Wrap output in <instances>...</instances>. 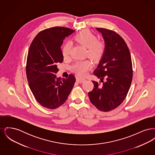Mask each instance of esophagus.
<instances>
[{
  "label": "esophagus",
  "instance_id": "obj_1",
  "mask_svg": "<svg viewBox=\"0 0 155 155\" xmlns=\"http://www.w3.org/2000/svg\"><path fill=\"white\" fill-rule=\"evenodd\" d=\"M76 81H77V82H78V83H82V82H84V81H85V80L84 79V78H80V77H77L76 78Z\"/></svg>",
  "mask_w": 155,
  "mask_h": 155
}]
</instances>
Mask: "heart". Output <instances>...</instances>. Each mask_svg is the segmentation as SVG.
Returning <instances> with one entry per match:
<instances>
[{
    "label": "heart",
    "mask_w": 155,
    "mask_h": 155,
    "mask_svg": "<svg viewBox=\"0 0 155 155\" xmlns=\"http://www.w3.org/2000/svg\"><path fill=\"white\" fill-rule=\"evenodd\" d=\"M75 40L87 48V54L94 61H98L103 56L105 46L102 42L97 41V37L89 30H84L77 34ZM71 45L67 42L63 45L61 53L64 58H67L70 53ZM92 67V63L88 60H79L75 62L71 67L72 71L79 75L83 76L87 74V71Z\"/></svg>",
    "instance_id": "heart-1"
}]
</instances>
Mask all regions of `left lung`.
I'll return each mask as SVG.
<instances>
[{"mask_svg": "<svg viewBox=\"0 0 155 155\" xmlns=\"http://www.w3.org/2000/svg\"><path fill=\"white\" fill-rule=\"evenodd\" d=\"M103 36L105 49L94 74L102 84L92 81L94 87L88 92L89 100L102 111H109L125 99L133 80L130 52L123 38L115 31L96 28ZM106 77L107 80L103 81Z\"/></svg>", "mask_w": 155, "mask_h": 155, "instance_id": "obj_1", "label": "left lung"}]
</instances>
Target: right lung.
Masks as SVG:
<instances>
[{
  "instance_id": "add662e5",
  "label": "right lung",
  "mask_w": 155,
  "mask_h": 155,
  "mask_svg": "<svg viewBox=\"0 0 155 155\" xmlns=\"http://www.w3.org/2000/svg\"><path fill=\"white\" fill-rule=\"evenodd\" d=\"M74 32L66 27H56L43 30L30 45L26 74L30 89L37 102L54 109L66 101L74 87L75 78H57L58 64L63 61L61 46L65 38Z\"/></svg>"
}]
</instances>
